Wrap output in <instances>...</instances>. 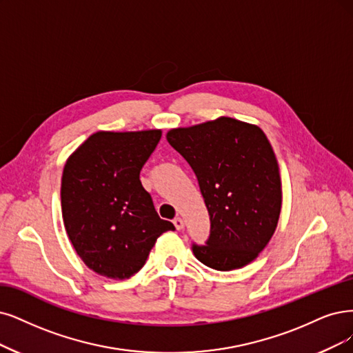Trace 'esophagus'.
Returning a JSON list of instances; mask_svg holds the SVG:
<instances>
[{
    "label": "esophagus",
    "instance_id": "34e87169",
    "mask_svg": "<svg viewBox=\"0 0 353 353\" xmlns=\"http://www.w3.org/2000/svg\"><path fill=\"white\" fill-rule=\"evenodd\" d=\"M173 224H174V227H176V230H183V227H185V223H183V219H181L180 216H177V218H174L173 219Z\"/></svg>",
    "mask_w": 353,
    "mask_h": 353
}]
</instances>
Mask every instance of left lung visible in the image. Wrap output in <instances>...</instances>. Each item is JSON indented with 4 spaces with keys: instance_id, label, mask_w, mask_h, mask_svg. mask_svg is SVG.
<instances>
[{
    "instance_id": "8db88e82",
    "label": "left lung",
    "mask_w": 353,
    "mask_h": 353,
    "mask_svg": "<svg viewBox=\"0 0 353 353\" xmlns=\"http://www.w3.org/2000/svg\"><path fill=\"white\" fill-rule=\"evenodd\" d=\"M167 141L198 177L211 234L193 244L194 257L215 270L252 263L276 230L282 183L275 152L262 129L232 117L167 132Z\"/></svg>"
}]
</instances>
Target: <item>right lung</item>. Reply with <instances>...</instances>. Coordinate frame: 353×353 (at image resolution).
Returning a JSON list of instances; mask_svg holds the SVG:
<instances>
[{"label": "right lung", "mask_w": 353, "mask_h": 353, "mask_svg": "<svg viewBox=\"0 0 353 353\" xmlns=\"http://www.w3.org/2000/svg\"><path fill=\"white\" fill-rule=\"evenodd\" d=\"M160 129L100 130L67 160L61 181L63 225L77 254L101 276L128 279L147 262L157 239L174 230L157 214L139 173Z\"/></svg>", "instance_id": "1"}]
</instances>
